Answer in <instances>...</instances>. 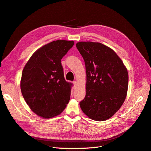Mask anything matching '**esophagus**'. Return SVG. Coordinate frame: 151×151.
Listing matches in <instances>:
<instances>
[{"label": "esophagus", "instance_id": "esophagus-1", "mask_svg": "<svg viewBox=\"0 0 151 151\" xmlns=\"http://www.w3.org/2000/svg\"><path fill=\"white\" fill-rule=\"evenodd\" d=\"M73 83H74V87H76V86H77V82L76 81H74V82H73Z\"/></svg>", "mask_w": 151, "mask_h": 151}]
</instances>
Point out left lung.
<instances>
[{"instance_id": "1", "label": "left lung", "mask_w": 151, "mask_h": 151, "mask_svg": "<svg viewBox=\"0 0 151 151\" xmlns=\"http://www.w3.org/2000/svg\"><path fill=\"white\" fill-rule=\"evenodd\" d=\"M76 47L85 62L87 76L86 94L80 106L90 119L105 121L114 115L125 100L127 69L115 52L100 43L81 41Z\"/></svg>"}]
</instances>
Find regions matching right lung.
<instances>
[{"label": "right lung", "instance_id": "right-lung-1", "mask_svg": "<svg viewBox=\"0 0 151 151\" xmlns=\"http://www.w3.org/2000/svg\"><path fill=\"white\" fill-rule=\"evenodd\" d=\"M74 44L73 41H53L36 51L23 68L22 95L30 109L41 118L58 115L69 103L72 83L64 79L61 59Z\"/></svg>", "mask_w": 151, "mask_h": 151}]
</instances>
